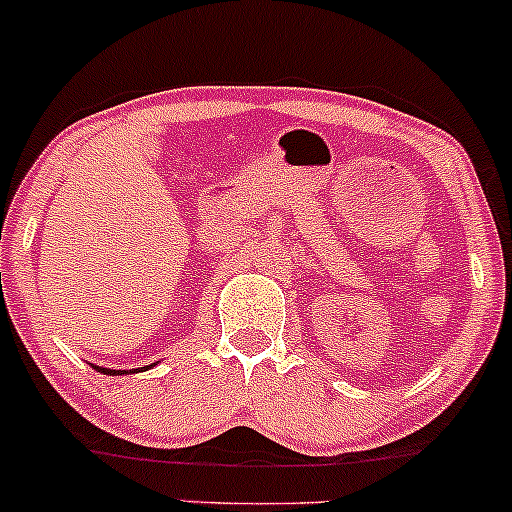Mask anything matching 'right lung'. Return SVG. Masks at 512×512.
Wrapping results in <instances>:
<instances>
[{
  "label": "right lung",
  "instance_id": "add662e5",
  "mask_svg": "<svg viewBox=\"0 0 512 512\" xmlns=\"http://www.w3.org/2000/svg\"><path fill=\"white\" fill-rule=\"evenodd\" d=\"M94 370L103 372V375H125V370H108V367H99V365H94Z\"/></svg>",
  "mask_w": 512,
  "mask_h": 512
}]
</instances>
